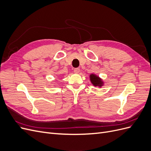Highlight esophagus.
I'll return each mask as SVG.
<instances>
[{
	"label": "esophagus",
	"instance_id": "34e87169",
	"mask_svg": "<svg viewBox=\"0 0 151 151\" xmlns=\"http://www.w3.org/2000/svg\"><path fill=\"white\" fill-rule=\"evenodd\" d=\"M74 72L75 74H78V73L80 72V69L79 68H74Z\"/></svg>",
	"mask_w": 151,
	"mask_h": 151
}]
</instances>
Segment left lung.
Instances as JSON below:
<instances>
[{"mask_svg": "<svg viewBox=\"0 0 151 151\" xmlns=\"http://www.w3.org/2000/svg\"><path fill=\"white\" fill-rule=\"evenodd\" d=\"M89 77H90V81L93 86H98L99 88H101V86H103V84H104L103 81L101 80V78H99V77L96 75H95L94 74H91Z\"/></svg>", "mask_w": 151, "mask_h": 151, "instance_id": "obj_1", "label": "left lung"}]
</instances>
